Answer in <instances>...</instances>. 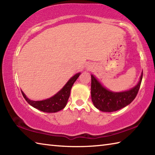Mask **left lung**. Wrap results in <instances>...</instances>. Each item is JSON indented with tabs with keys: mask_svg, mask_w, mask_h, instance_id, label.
<instances>
[{
	"mask_svg": "<svg viewBox=\"0 0 155 155\" xmlns=\"http://www.w3.org/2000/svg\"><path fill=\"white\" fill-rule=\"evenodd\" d=\"M143 78L135 87L129 91L114 93L107 90L93 75H91V98L94 107L103 112H114L127 106L137 97Z\"/></svg>",
	"mask_w": 155,
	"mask_h": 155,
	"instance_id": "left-lung-1",
	"label": "left lung"
}]
</instances>
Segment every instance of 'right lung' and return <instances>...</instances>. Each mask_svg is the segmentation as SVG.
<instances>
[{
    "mask_svg": "<svg viewBox=\"0 0 155 155\" xmlns=\"http://www.w3.org/2000/svg\"><path fill=\"white\" fill-rule=\"evenodd\" d=\"M80 74V72H78V73L74 75L73 77L70 78V80L67 82V84L60 91L58 92L53 97L49 98L48 99L40 101H31L26 97V95L22 91L21 93L25 99L32 107L42 112H45V113H56V112L63 109L67 105L68 99L70 97L71 88Z\"/></svg>",
    "mask_w": 155,
    "mask_h": 155,
    "instance_id": "add662e5",
    "label": "right lung"
}]
</instances>
